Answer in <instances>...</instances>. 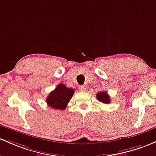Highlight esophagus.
<instances>
[{
  "label": "esophagus",
  "mask_w": 156,
  "mask_h": 156,
  "mask_svg": "<svg viewBox=\"0 0 156 156\" xmlns=\"http://www.w3.org/2000/svg\"><path fill=\"white\" fill-rule=\"evenodd\" d=\"M79 90L81 92L86 91V87L83 86V85H82V86H79Z\"/></svg>",
  "instance_id": "obj_1"
}]
</instances>
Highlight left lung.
<instances>
[{
  "instance_id": "8db88e82",
  "label": "left lung",
  "mask_w": 156,
  "mask_h": 156,
  "mask_svg": "<svg viewBox=\"0 0 156 156\" xmlns=\"http://www.w3.org/2000/svg\"><path fill=\"white\" fill-rule=\"evenodd\" d=\"M96 98L101 102L105 103V104H108V103L111 102V100H110V96H108V94L106 92L101 91L98 93L96 94Z\"/></svg>"
}]
</instances>
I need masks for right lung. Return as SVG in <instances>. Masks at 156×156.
Instances as JSON below:
<instances>
[{
	"mask_svg": "<svg viewBox=\"0 0 156 156\" xmlns=\"http://www.w3.org/2000/svg\"><path fill=\"white\" fill-rule=\"evenodd\" d=\"M75 90L73 88H68L63 83H60L57 87L50 93L46 99L49 107L54 109L63 110L73 97Z\"/></svg>",
	"mask_w": 156,
	"mask_h": 156,
	"instance_id": "obj_1",
	"label": "right lung"
}]
</instances>
